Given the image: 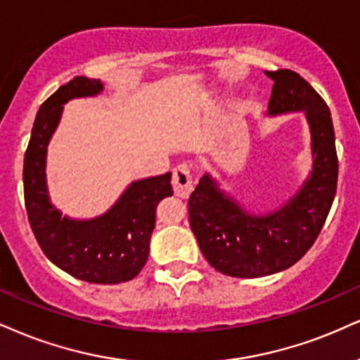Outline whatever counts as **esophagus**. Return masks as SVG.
<instances>
[{
	"label": "esophagus",
	"instance_id": "esophagus-1",
	"mask_svg": "<svg viewBox=\"0 0 360 360\" xmlns=\"http://www.w3.org/2000/svg\"><path fill=\"white\" fill-rule=\"evenodd\" d=\"M172 185H173V192H175L176 197L188 198V195L192 193V190H193L190 165H187V163H180L179 167L173 168Z\"/></svg>",
	"mask_w": 360,
	"mask_h": 360
}]
</instances>
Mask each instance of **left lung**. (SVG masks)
I'll return each instance as SVG.
<instances>
[{
    "label": "left lung",
    "mask_w": 360,
    "mask_h": 360,
    "mask_svg": "<svg viewBox=\"0 0 360 360\" xmlns=\"http://www.w3.org/2000/svg\"><path fill=\"white\" fill-rule=\"evenodd\" d=\"M274 79L269 115L305 112L312 135V175L281 210L250 215L203 175L188 198L190 229L203 257L220 274L257 278L299 262L317 240L337 192L339 160L330 110L292 70L265 72Z\"/></svg>",
    "instance_id": "left-lung-1"
}]
</instances>
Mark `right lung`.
Listing matches in <instances>:
<instances>
[{"instance_id":"obj_1","label":"right lung","mask_w":360,"mask_h":360,"mask_svg":"<svg viewBox=\"0 0 360 360\" xmlns=\"http://www.w3.org/2000/svg\"><path fill=\"white\" fill-rule=\"evenodd\" d=\"M101 90L100 79L75 77L39 106L25 153V205L38 245L56 267L90 283H120L136 277L146 264L155 208L173 193L172 173L135 181L112 210L85 221L61 217L48 200L44 180L46 146L63 103Z\"/></svg>"}]
</instances>
